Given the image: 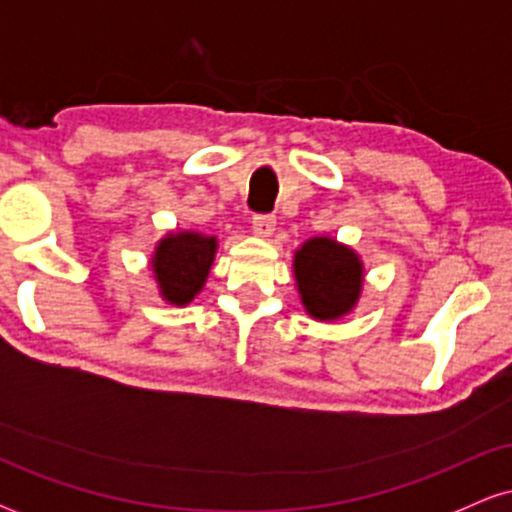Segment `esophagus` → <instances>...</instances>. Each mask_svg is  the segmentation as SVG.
I'll return each mask as SVG.
<instances>
[{
  "label": "esophagus",
  "mask_w": 512,
  "mask_h": 512,
  "mask_svg": "<svg viewBox=\"0 0 512 512\" xmlns=\"http://www.w3.org/2000/svg\"><path fill=\"white\" fill-rule=\"evenodd\" d=\"M274 226H276L274 214H255V216H252V228H255V233H260V236H269V233L274 231Z\"/></svg>",
  "instance_id": "obj_1"
}]
</instances>
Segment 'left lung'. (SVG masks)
Here are the masks:
<instances>
[{
  "label": "left lung",
  "mask_w": 512,
  "mask_h": 512,
  "mask_svg": "<svg viewBox=\"0 0 512 512\" xmlns=\"http://www.w3.org/2000/svg\"><path fill=\"white\" fill-rule=\"evenodd\" d=\"M303 305L317 320H334L354 308L361 293V262L330 238H313L293 260Z\"/></svg>",
  "instance_id": "8db88e82"
}]
</instances>
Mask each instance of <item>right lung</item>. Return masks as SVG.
I'll return each instance as SVG.
<instances>
[{
  "mask_svg": "<svg viewBox=\"0 0 512 512\" xmlns=\"http://www.w3.org/2000/svg\"><path fill=\"white\" fill-rule=\"evenodd\" d=\"M214 252L216 238H204L199 233L163 238L154 257V272L163 298L175 305L190 303L207 281Z\"/></svg>",
  "mask_w": 512,
  "mask_h": 512,
  "instance_id": "add662e5",
  "label": "right lung"
}]
</instances>
